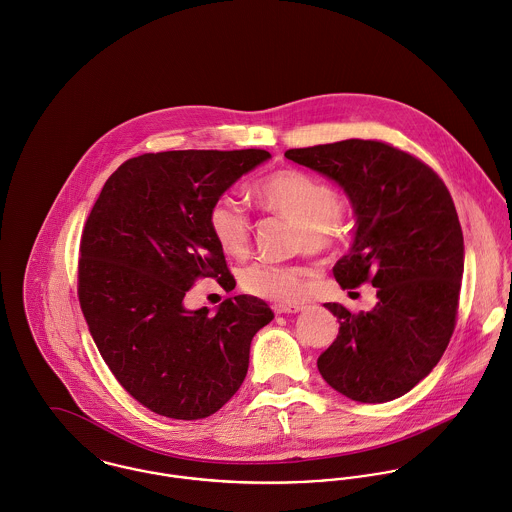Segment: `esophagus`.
<instances>
[{
    "instance_id": "34e87169",
    "label": "esophagus",
    "mask_w": 512,
    "mask_h": 512,
    "mask_svg": "<svg viewBox=\"0 0 512 512\" xmlns=\"http://www.w3.org/2000/svg\"><path fill=\"white\" fill-rule=\"evenodd\" d=\"M275 314H297L303 312L305 305H273Z\"/></svg>"
}]
</instances>
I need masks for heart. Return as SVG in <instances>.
<instances>
[{
    "label": "heart",
    "instance_id": "obj_1",
    "mask_svg": "<svg viewBox=\"0 0 512 512\" xmlns=\"http://www.w3.org/2000/svg\"><path fill=\"white\" fill-rule=\"evenodd\" d=\"M251 200L263 211L293 221L295 247L310 255L330 251L348 229V198L332 192L326 182L305 170L285 168L267 174L253 184ZM207 223L223 253L237 259L249 253L251 221L239 205L229 200L215 202L209 209ZM308 285L307 271L271 263H255L241 273L245 293L277 305L305 301Z\"/></svg>",
    "mask_w": 512,
    "mask_h": 512
}]
</instances>
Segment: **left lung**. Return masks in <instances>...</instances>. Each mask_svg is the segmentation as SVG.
Wrapping results in <instances>:
<instances>
[{"instance_id":"left-lung-1","label":"left lung","mask_w":512,"mask_h":512,"mask_svg":"<svg viewBox=\"0 0 512 512\" xmlns=\"http://www.w3.org/2000/svg\"><path fill=\"white\" fill-rule=\"evenodd\" d=\"M285 156L336 182L352 204L354 241L332 269L338 285L378 289L368 312L324 305L340 328L318 372L354 402L396 400L437 366L455 330L465 247L451 194L421 160L378 140Z\"/></svg>"}]
</instances>
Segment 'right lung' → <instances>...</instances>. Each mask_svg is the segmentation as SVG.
Instances as JSON below:
<instances>
[{
  "mask_svg": "<svg viewBox=\"0 0 512 512\" xmlns=\"http://www.w3.org/2000/svg\"><path fill=\"white\" fill-rule=\"evenodd\" d=\"M267 150H172L126 160L104 184L81 237L79 301L120 386L144 408L202 419L223 408L249 368L253 336L273 320L257 297L188 310L200 277L235 287L209 209Z\"/></svg>",
  "mask_w": 512,
  "mask_h": 512,
  "instance_id": "obj_1",
  "label": "right lung"
}]
</instances>
